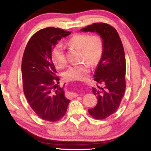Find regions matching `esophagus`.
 Listing matches in <instances>:
<instances>
[{"label": "esophagus", "mask_w": 151, "mask_h": 151, "mask_svg": "<svg viewBox=\"0 0 151 151\" xmlns=\"http://www.w3.org/2000/svg\"><path fill=\"white\" fill-rule=\"evenodd\" d=\"M78 96V94L77 93H69L67 94V96L68 98H74V97H76Z\"/></svg>", "instance_id": "esophagus-1"}]
</instances>
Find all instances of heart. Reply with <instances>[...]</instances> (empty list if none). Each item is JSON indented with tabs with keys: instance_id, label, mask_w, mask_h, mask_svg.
I'll return each instance as SVG.
<instances>
[{
	"instance_id": "obj_1",
	"label": "heart",
	"mask_w": 151,
	"mask_h": 151,
	"mask_svg": "<svg viewBox=\"0 0 151 151\" xmlns=\"http://www.w3.org/2000/svg\"><path fill=\"white\" fill-rule=\"evenodd\" d=\"M67 45L75 49L81 50V60L88 62L91 65H96L100 61L103 53V41L98 35L90 36L86 34H77L68 40ZM52 59L56 66L63 68L66 59L63 48L58 45L52 51ZM90 66L87 63L71 65L63 73L66 81H82L87 77Z\"/></svg>"
}]
</instances>
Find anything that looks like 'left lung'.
<instances>
[{
	"mask_svg": "<svg viewBox=\"0 0 151 151\" xmlns=\"http://www.w3.org/2000/svg\"><path fill=\"white\" fill-rule=\"evenodd\" d=\"M82 32H96L103 41V53L94 71V81L100 86L92 87L98 102L88 113L96 119H104L119 108L124 96L126 61L121 40L116 29L103 22L94 23Z\"/></svg>",
	"mask_w": 151,
	"mask_h": 151,
	"instance_id": "left-lung-1",
	"label": "left lung"
}]
</instances>
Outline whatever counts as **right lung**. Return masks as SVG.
Masks as SVG:
<instances>
[{
    "mask_svg": "<svg viewBox=\"0 0 151 151\" xmlns=\"http://www.w3.org/2000/svg\"><path fill=\"white\" fill-rule=\"evenodd\" d=\"M70 34L57 28H45L30 38L24 50L21 66L24 95L35 113L45 121H59L70 101L65 96V84L56 88L59 77L51 53L58 41Z\"/></svg>",
    "mask_w": 151,
    "mask_h": 151,
    "instance_id": "right-lung-1",
    "label": "right lung"
}]
</instances>
